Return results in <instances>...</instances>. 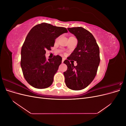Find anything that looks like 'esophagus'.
Here are the masks:
<instances>
[{
	"label": "esophagus",
	"mask_w": 126,
	"mask_h": 126,
	"mask_svg": "<svg viewBox=\"0 0 126 126\" xmlns=\"http://www.w3.org/2000/svg\"><path fill=\"white\" fill-rule=\"evenodd\" d=\"M64 58H63V59H62V63H63V62H64Z\"/></svg>",
	"instance_id": "34e87169"
}]
</instances>
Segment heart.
Wrapping results in <instances>:
<instances>
[{
    "instance_id": "obj_1",
    "label": "heart",
    "mask_w": 126,
    "mask_h": 126,
    "mask_svg": "<svg viewBox=\"0 0 126 126\" xmlns=\"http://www.w3.org/2000/svg\"><path fill=\"white\" fill-rule=\"evenodd\" d=\"M58 38H57L56 39V40H58Z\"/></svg>"
}]
</instances>
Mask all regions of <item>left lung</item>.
Returning <instances> with one entry per match:
<instances>
[{"label": "left lung", "instance_id": "1", "mask_svg": "<svg viewBox=\"0 0 126 126\" xmlns=\"http://www.w3.org/2000/svg\"><path fill=\"white\" fill-rule=\"evenodd\" d=\"M77 38L78 44L74 51L64 61L67 70L63 72L67 87L72 90L85 88L93 81L100 63L99 48L96 39L89 31L81 27L68 28ZM76 61L75 66L69 60Z\"/></svg>", "mask_w": 126, "mask_h": 126}]
</instances>
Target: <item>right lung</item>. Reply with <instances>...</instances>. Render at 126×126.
I'll use <instances>...</instances> for the list:
<instances>
[{"instance_id": "right-lung-1", "label": "right lung", "mask_w": 126, "mask_h": 126, "mask_svg": "<svg viewBox=\"0 0 126 126\" xmlns=\"http://www.w3.org/2000/svg\"><path fill=\"white\" fill-rule=\"evenodd\" d=\"M67 32L66 28L47 23L37 25L30 30L21 48L20 62L24 78L29 85L38 89L51 85L62 58L57 55L47 60L46 50H50L57 38Z\"/></svg>"}]
</instances>
